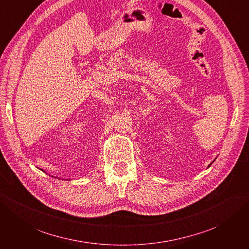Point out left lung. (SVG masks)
I'll return each mask as SVG.
<instances>
[{"label":"left lung","instance_id":"1","mask_svg":"<svg viewBox=\"0 0 249 249\" xmlns=\"http://www.w3.org/2000/svg\"><path fill=\"white\" fill-rule=\"evenodd\" d=\"M214 161H215V160H214ZM214 161H213V162H214ZM213 162H212V163H213ZM212 163H211V164H212ZM211 164L209 165V166H208V167H210V166H211Z\"/></svg>","mask_w":249,"mask_h":249}]
</instances>
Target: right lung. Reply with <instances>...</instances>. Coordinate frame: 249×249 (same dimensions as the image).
<instances>
[{"instance_id": "right-lung-1", "label": "right lung", "mask_w": 249, "mask_h": 249, "mask_svg": "<svg viewBox=\"0 0 249 249\" xmlns=\"http://www.w3.org/2000/svg\"><path fill=\"white\" fill-rule=\"evenodd\" d=\"M43 171V170H42ZM44 172H46V171H44ZM67 180H70V179H67Z\"/></svg>"}]
</instances>
